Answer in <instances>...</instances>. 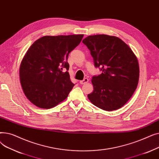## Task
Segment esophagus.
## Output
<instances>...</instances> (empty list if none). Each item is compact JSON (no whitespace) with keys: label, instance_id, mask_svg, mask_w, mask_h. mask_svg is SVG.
<instances>
[{"label":"esophagus","instance_id":"obj_1","mask_svg":"<svg viewBox=\"0 0 159 159\" xmlns=\"http://www.w3.org/2000/svg\"><path fill=\"white\" fill-rule=\"evenodd\" d=\"M88 82H89L88 79L85 78L84 80H80L79 82H80V84H86V83H88Z\"/></svg>","mask_w":159,"mask_h":159}]
</instances>
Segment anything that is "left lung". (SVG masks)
Segmentation results:
<instances>
[{"label":"left lung","mask_w":159,"mask_h":159,"mask_svg":"<svg viewBox=\"0 0 159 159\" xmlns=\"http://www.w3.org/2000/svg\"><path fill=\"white\" fill-rule=\"evenodd\" d=\"M93 58L95 68L102 73L91 80L93 91L88 95L90 102L111 111L126 104L137 87L139 66L131 49L119 37L89 35L82 40Z\"/></svg>","instance_id":"left-lung-1"}]
</instances>
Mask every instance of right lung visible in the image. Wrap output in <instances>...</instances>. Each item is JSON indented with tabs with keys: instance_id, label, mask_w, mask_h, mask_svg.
I'll return each instance as SVG.
<instances>
[{
	"instance_id": "right-lung-1",
	"label": "right lung",
	"mask_w": 159,
	"mask_h": 159,
	"mask_svg": "<svg viewBox=\"0 0 159 159\" xmlns=\"http://www.w3.org/2000/svg\"><path fill=\"white\" fill-rule=\"evenodd\" d=\"M83 36H44L30 47L21 61L19 77L24 93L31 103L49 109L68 97L75 85L68 71V57ZM63 69L67 71L63 72Z\"/></svg>"
}]
</instances>
